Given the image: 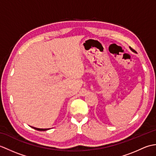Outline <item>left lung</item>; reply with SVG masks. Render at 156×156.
<instances>
[{"label":"left lung","instance_id":"8db88e82","mask_svg":"<svg viewBox=\"0 0 156 156\" xmlns=\"http://www.w3.org/2000/svg\"><path fill=\"white\" fill-rule=\"evenodd\" d=\"M129 48H130V49H131V50L132 51H133V52H135V51L134 50V49H132L131 48H130V47H129Z\"/></svg>","mask_w":156,"mask_h":156}]
</instances>
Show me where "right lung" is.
<instances>
[{"label": "right lung", "mask_w": 156, "mask_h": 156, "mask_svg": "<svg viewBox=\"0 0 156 156\" xmlns=\"http://www.w3.org/2000/svg\"><path fill=\"white\" fill-rule=\"evenodd\" d=\"M32 128H34L35 129H36V130H38V131H47V130H49V129H50V128L49 129H39V128H36V127H31Z\"/></svg>", "instance_id": "right-lung-1"}]
</instances>
